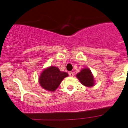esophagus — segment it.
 <instances>
[{"mask_svg":"<svg viewBox=\"0 0 128 128\" xmlns=\"http://www.w3.org/2000/svg\"><path fill=\"white\" fill-rule=\"evenodd\" d=\"M68 74H69V76H70V77H73V76H74V73H73L72 72H69V73H68Z\"/></svg>","mask_w":128,"mask_h":128,"instance_id":"esophagus-1","label":"esophagus"}]
</instances>
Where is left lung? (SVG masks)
<instances>
[{"label": "left lung", "mask_w": 128, "mask_h": 128, "mask_svg": "<svg viewBox=\"0 0 128 128\" xmlns=\"http://www.w3.org/2000/svg\"><path fill=\"white\" fill-rule=\"evenodd\" d=\"M76 77L80 83L84 86L87 87L93 86L95 84L94 76L91 73V71L89 68H83L76 74Z\"/></svg>", "instance_id": "obj_1"}]
</instances>
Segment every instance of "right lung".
Returning a JSON list of instances; mask_svg holds the SVG:
<instances>
[{"label": "right lung", "mask_w": 128, "mask_h": 128, "mask_svg": "<svg viewBox=\"0 0 128 128\" xmlns=\"http://www.w3.org/2000/svg\"><path fill=\"white\" fill-rule=\"evenodd\" d=\"M68 74L66 72H61L58 67L50 66L44 69L39 76L40 85L48 91H55L66 77Z\"/></svg>", "instance_id": "add662e5"}]
</instances>
